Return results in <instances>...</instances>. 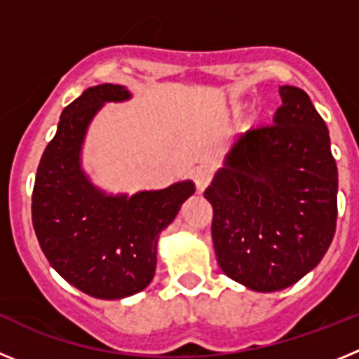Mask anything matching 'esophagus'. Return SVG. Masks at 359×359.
Returning a JSON list of instances; mask_svg holds the SVG:
<instances>
[{"mask_svg": "<svg viewBox=\"0 0 359 359\" xmlns=\"http://www.w3.org/2000/svg\"><path fill=\"white\" fill-rule=\"evenodd\" d=\"M192 180H194V183H196V189L205 190L212 180L210 169H207V167L199 165V167H196V169L192 170Z\"/></svg>", "mask_w": 359, "mask_h": 359, "instance_id": "34e87169", "label": "esophagus"}]
</instances>
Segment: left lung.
I'll use <instances>...</instances> for the list:
<instances>
[{
	"mask_svg": "<svg viewBox=\"0 0 359 359\" xmlns=\"http://www.w3.org/2000/svg\"><path fill=\"white\" fill-rule=\"evenodd\" d=\"M278 93L273 123L241 136L205 190L223 273L262 293L286 290L318 266L338 217L325 122L304 90L280 86Z\"/></svg>",
	"mask_w": 359,
	"mask_h": 359,
	"instance_id": "obj_1",
	"label": "left lung"
}]
</instances>
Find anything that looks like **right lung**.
I'll return each mask as SVG.
<instances>
[{"label":"right lung","instance_id":"1","mask_svg":"<svg viewBox=\"0 0 359 359\" xmlns=\"http://www.w3.org/2000/svg\"><path fill=\"white\" fill-rule=\"evenodd\" d=\"M126 98V88L102 84L66 106L32 192V223L52 268L82 293L104 300L131 297L151 284L158 233L194 192V183L183 182L113 198L88 182L79 163L86 128L104 102Z\"/></svg>","mask_w":359,"mask_h":359}]
</instances>
